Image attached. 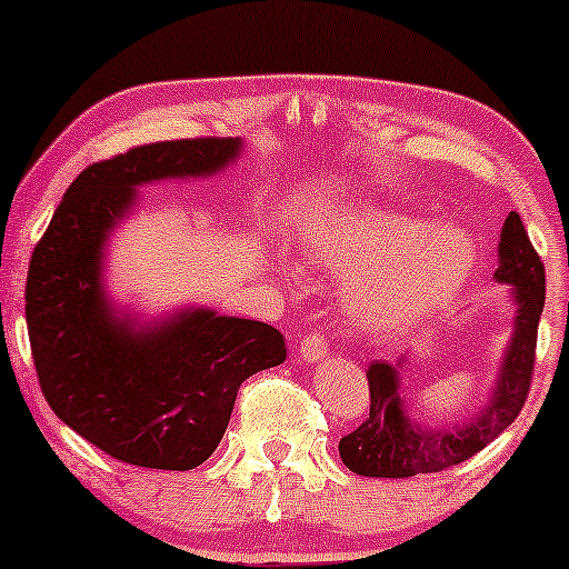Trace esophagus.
Wrapping results in <instances>:
<instances>
[{"label":"esophagus","mask_w":569,"mask_h":569,"mask_svg":"<svg viewBox=\"0 0 569 569\" xmlns=\"http://www.w3.org/2000/svg\"><path fill=\"white\" fill-rule=\"evenodd\" d=\"M326 352H329V345H326L323 335H310L302 339V345H299V358H302L305 363H321L326 358Z\"/></svg>","instance_id":"obj_1"}]
</instances>
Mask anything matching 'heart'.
<instances>
[{
	"label": "heart",
	"mask_w": 569,
	"mask_h": 569,
	"mask_svg": "<svg viewBox=\"0 0 569 569\" xmlns=\"http://www.w3.org/2000/svg\"><path fill=\"white\" fill-rule=\"evenodd\" d=\"M307 257L337 276H357L350 305L377 329L433 318L460 293L476 264L471 234L455 224L385 208L323 211L307 234Z\"/></svg>",
	"instance_id": "heart-1"
}]
</instances>
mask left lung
Returning <instances> with one entry per match:
<instances>
[{
    "mask_svg": "<svg viewBox=\"0 0 569 569\" xmlns=\"http://www.w3.org/2000/svg\"><path fill=\"white\" fill-rule=\"evenodd\" d=\"M492 278L511 286L508 297L513 321L498 375L479 411L447 426H428L411 415L407 388L401 385L407 352L398 361H371L367 369L369 420L339 441V457L352 473L369 479H409L443 471L485 449L519 417L530 393L535 342L546 302V272L516 211L508 213L500 230L498 270Z\"/></svg>",
    "mask_w": 569,
    "mask_h": 569,
    "instance_id": "obj_1",
    "label": "left lung"
}]
</instances>
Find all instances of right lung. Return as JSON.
<instances>
[{
	"label": "right lung",
	"mask_w": 569,
	"mask_h": 569,
	"mask_svg": "<svg viewBox=\"0 0 569 569\" xmlns=\"http://www.w3.org/2000/svg\"><path fill=\"white\" fill-rule=\"evenodd\" d=\"M243 139L136 147L71 181L26 280V326L42 393L58 420L114 460L192 471L219 447L240 385L286 361L283 335L213 307L147 316L107 283L109 243L133 217L139 189L211 179Z\"/></svg>",
	"instance_id": "1"
}]
</instances>
